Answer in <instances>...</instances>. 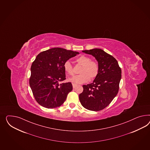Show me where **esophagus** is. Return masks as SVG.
Instances as JSON below:
<instances>
[{"mask_svg": "<svg viewBox=\"0 0 150 150\" xmlns=\"http://www.w3.org/2000/svg\"><path fill=\"white\" fill-rule=\"evenodd\" d=\"M72 86H73V88H76V86H77V85L75 84H72Z\"/></svg>", "mask_w": 150, "mask_h": 150, "instance_id": "obj_1", "label": "esophagus"}]
</instances>
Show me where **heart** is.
<instances>
[{
	"label": "heart",
	"instance_id": "b5f03b06",
	"mask_svg": "<svg viewBox=\"0 0 150 150\" xmlns=\"http://www.w3.org/2000/svg\"><path fill=\"white\" fill-rule=\"evenodd\" d=\"M78 64L82 65L81 69V74L75 75L69 79V81L73 84H82L89 81V79H93L98 74L99 67L98 64L90 60L89 57L82 55L78 57L76 60ZM65 72L68 75L73 74V67L69 61H66L64 64ZM90 78H89V77Z\"/></svg>",
	"mask_w": 150,
	"mask_h": 150
}]
</instances>
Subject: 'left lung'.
<instances>
[{
    "label": "left lung",
    "instance_id": "obj_1",
    "mask_svg": "<svg viewBox=\"0 0 150 150\" xmlns=\"http://www.w3.org/2000/svg\"><path fill=\"white\" fill-rule=\"evenodd\" d=\"M82 52L94 57L99 71L92 83L83 86L79 100L86 109L100 111L107 107L117 94L122 71L116 59L102 49L96 48Z\"/></svg>",
    "mask_w": 150,
    "mask_h": 150
}]
</instances>
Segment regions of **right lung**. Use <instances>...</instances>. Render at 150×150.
<instances>
[{
	"instance_id": "add662e5",
	"label": "right lung",
	"mask_w": 150,
	"mask_h": 150,
	"mask_svg": "<svg viewBox=\"0 0 150 150\" xmlns=\"http://www.w3.org/2000/svg\"><path fill=\"white\" fill-rule=\"evenodd\" d=\"M79 54L54 47L37 56L30 67V86L34 98L40 105L55 108L64 103L73 87L71 82L60 84L66 79L64 64Z\"/></svg>"
}]
</instances>
